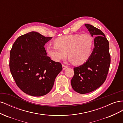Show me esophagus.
Returning a JSON list of instances; mask_svg holds the SVG:
<instances>
[{
  "mask_svg": "<svg viewBox=\"0 0 123 123\" xmlns=\"http://www.w3.org/2000/svg\"><path fill=\"white\" fill-rule=\"evenodd\" d=\"M62 69H63V70H65L66 68H68L67 66H65V65H62Z\"/></svg>",
  "mask_w": 123,
  "mask_h": 123,
  "instance_id": "esophagus-1",
  "label": "esophagus"
}]
</instances>
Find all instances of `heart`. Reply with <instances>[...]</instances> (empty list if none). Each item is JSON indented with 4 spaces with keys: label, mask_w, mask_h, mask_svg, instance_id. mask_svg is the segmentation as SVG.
I'll use <instances>...</instances> for the list:
<instances>
[{
    "label": "heart",
    "mask_w": 123,
    "mask_h": 123,
    "mask_svg": "<svg viewBox=\"0 0 123 123\" xmlns=\"http://www.w3.org/2000/svg\"><path fill=\"white\" fill-rule=\"evenodd\" d=\"M93 41V37L87 33L65 35L54 41V46H48L47 51L55 62L65 59L68 53L70 62L75 65H80L91 55Z\"/></svg>",
    "instance_id": "b5f03b06"
}]
</instances>
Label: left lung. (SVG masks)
I'll use <instances>...</instances> for the list:
<instances>
[{"instance_id": "1", "label": "left lung", "mask_w": 123, "mask_h": 123, "mask_svg": "<svg viewBox=\"0 0 123 123\" xmlns=\"http://www.w3.org/2000/svg\"><path fill=\"white\" fill-rule=\"evenodd\" d=\"M85 25L92 36H95L94 48L84 64L74 68L71 81L73 90L80 94L93 91L105 81L110 65L108 40L104 33L91 25Z\"/></svg>"}]
</instances>
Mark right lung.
<instances>
[{"label": "right lung", "mask_w": 123, "mask_h": 123, "mask_svg": "<svg viewBox=\"0 0 123 123\" xmlns=\"http://www.w3.org/2000/svg\"><path fill=\"white\" fill-rule=\"evenodd\" d=\"M52 37L32 31L19 36L10 54V69L17 86L25 93L41 96L52 88L62 69L60 62L51 60L44 47Z\"/></svg>", "instance_id": "add662e5"}]
</instances>
